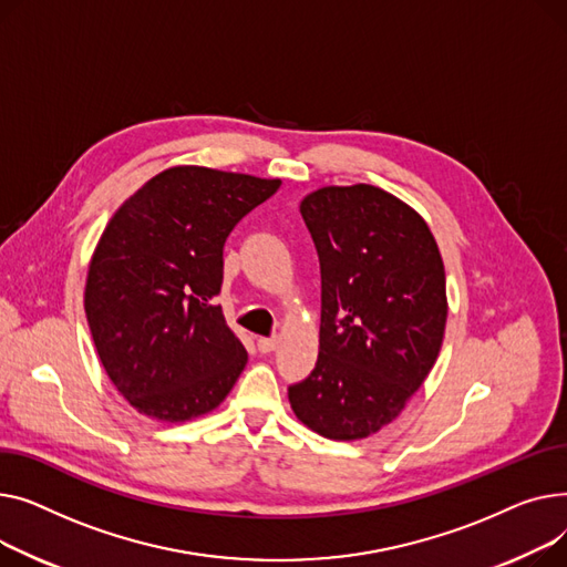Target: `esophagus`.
I'll list each match as a JSON object with an SVG mask.
<instances>
[{"label": "esophagus", "mask_w": 567, "mask_h": 567, "mask_svg": "<svg viewBox=\"0 0 567 567\" xmlns=\"http://www.w3.org/2000/svg\"><path fill=\"white\" fill-rule=\"evenodd\" d=\"M277 337H272V339H258V350L262 352V354H268V352H272V350H277Z\"/></svg>", "instance_id": "1"}]
</instances>
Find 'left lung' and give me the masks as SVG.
Masks as SVG:
<instances>
[{
	"label": "left lung",
	"instance_id": "1",
	"mask_svg": "<svg viewBox=\"0 0 567 567\" xmlns=\"http://www.w3.org/2000/svg\"><path fill=\"white\" fill-rule=\"evenodd\" d=\"M320 258V348L288 389L318 435L357 442L401 416L435 365L446 272L427 221L375 185H327L299 204Z\"/></svg>",
	"mask_w": 567,
	"mask_h": 567
}]
</instances>
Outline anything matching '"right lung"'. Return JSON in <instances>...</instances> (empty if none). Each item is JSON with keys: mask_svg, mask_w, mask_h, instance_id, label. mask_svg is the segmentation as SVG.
Returning <instances> with one entry per match:
<instances>
[{"mask_svg": "<svg viewBox=\"0 0 567 567\" xmlns=\"http://www.w3.org/2000/svg\"><path fill=\"white\" fill-rule=\"evenodd\" d=\"M279 185L178 164L146 181L107 221L89 260L84 311L100 363L140 414L192 421L217 410L238 382L247 350L213 305L221 249Z\"/></svg>", "mask_w": 567, "mask_h": 567, "instance_id": "add662e5", "label": "right lung"}]
</instances>
